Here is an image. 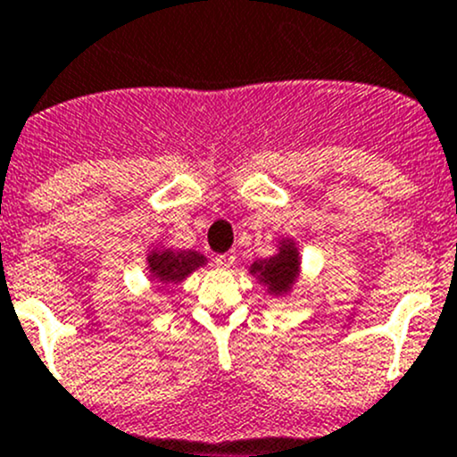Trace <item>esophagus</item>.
<instances>
[{
	"instance_id": "1",
	"label": "esophagus",
	"mask_w": 457,
	"mask_h": 457,
	"mask_svg": "<svg viewBox=\"0 0 457 457\" xmlns=\"http://www.w3.org/2000/svg\"><path fill=\"white\" fill-rule=\"evenodd\" d=\"M234 261H237V253H234V252L220 253V256L214 258L216 267H219V269H229V267L234 265Z\"/></svg>"
}]
</instances>
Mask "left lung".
<instances>
[{"label": "left lung", "mask_w": 457, "mask_h": 457, "mask_svg": "<svg viewBox=\"0 0 457 457\" xmlns=\"http://www.w3.org/2000/svg\"><path fill=\"white\" fill-rule=\"evenodd\" d=\"M249 271L261 278V282H265L273 295L289 293L297 271H300V256H297L295 243L282 241L280 252L276 256H271L269 261H256Z\"/></svg>", "instance_id": "1"}]
</instances>
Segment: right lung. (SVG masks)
I'll return each instance as SVG.
<instances>
[{
    "mask_svg": "<svg viewBox=\"0 0 457 457\" xmlns=\"http://www.w3.org/2000/svg\"><path fill=\"white\" fill-rule=\"evenodd\" d=\"M204 265L205 258L192 249H153L148 253V269H151L153 280L162 285L184 282L195 269Z\"/></svg>",
    "mask_w": 457,
    "mask_h": 457,
    "instance_id": "1",
    "label": "right lung"
}]
</instances>
